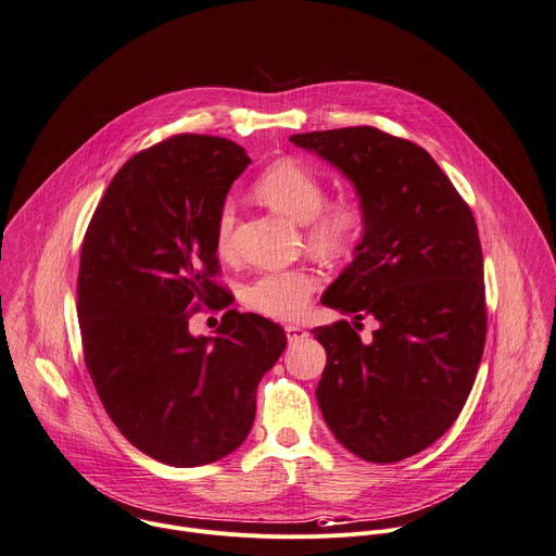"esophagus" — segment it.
I'll list each match as a JSON object with an SVG mask.
<instances>
[{"instance_id": "34e87169", "label": "esophagus", "mask_w": 556, "mask_h": 556, "mask_svg": "<svg viewBox=\"0 0 556 556\" xmlns=\"http://www.w3.org/2000/svg\"><path fill=\"white\" fill-rule=\"evenodd\" d=\"M286 333H288V340H290V342H296V340H301L307 331H305L303 327H299V325H286Z\"/></svg>"}]
</instances>
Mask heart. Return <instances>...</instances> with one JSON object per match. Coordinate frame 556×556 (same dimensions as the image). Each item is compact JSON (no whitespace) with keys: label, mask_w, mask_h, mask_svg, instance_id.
I'll use <instances>...</instances> for the list:
<instances>
[{"label":"heart","mask_w":556,"mask_h":556,"mask_svg":"<svg viewBox=\"0 0 556 556\" xmlns=\"http://www.w3.org/2000/svg\"><path fill=\"white\" fill-rule=\"evenodd\" d=\"M253 190L262 203L305 227L307 247L325 257H344L362 240L368 223V207L355 192L327 201L325 178L301 159H279L255 180ZM236 205L225 201L216 214V251L229 257L233 251ZM320 279L305 268L266 270L244 288L249 309L290 320L301 316Z\"/></svg>","instance_id":"b5f03b06"}]
</instances>
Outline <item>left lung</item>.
Returning <instances> with one entry per match:
<instances>
[{"instance_id": "left-lung-1", "label": "left lung", "mask_w": 556, "mask_h": 556, "mask_svg": "<svg viewBox=\"0 0 556 556\" xmlns=\"http://www.w3.org/2000/svg\"><path fill=\"white\" fill-rule=\"evenodd\" d=\"M351 178L368 207L353 262L323 294L355 323L314 327L327 364L316 389L340 445L371 463L430 447L458 419L486 338L484 270L469 205L421 146L374 126L299 132ZM381 327L364 343L358 320Z\"/></svg>"}]
</instances>
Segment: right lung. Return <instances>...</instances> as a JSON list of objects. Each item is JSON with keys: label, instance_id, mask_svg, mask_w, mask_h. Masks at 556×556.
I'll return each mask as SVG.
<instances>
[{"label": "right lung", "instance_id": "right-lung-1", "mask_svg": "<svg viewBox=\"0 0 556 556\" xmlns=\"http://www.w3.org/2000/svg\"><path fill=\"white\" fill-rule=\"evenodd\" d=\"M249 163L223 137H167L117 169L83 240L87 371L115 428L165 465L199 467L238 450L260 380L288 342L277 323L238 309L225 312L216 338L190 333L201 307L229 303L214 229Z\"/></svg>", "mask_w": 556, "mask_h": 556}]
</instances>
